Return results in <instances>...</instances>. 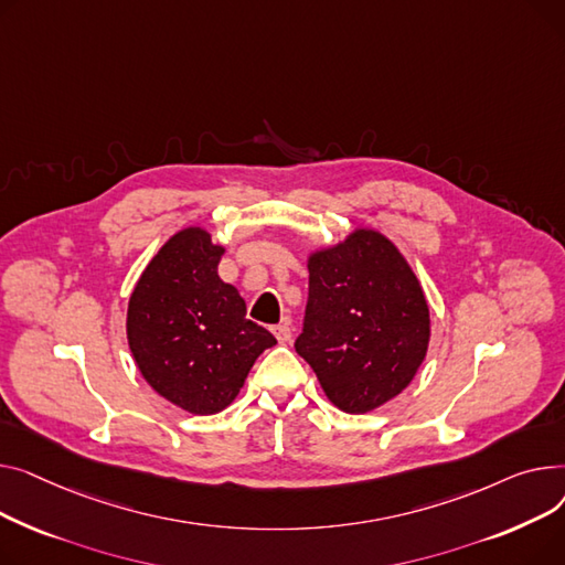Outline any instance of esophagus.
I'll list each match as a JSON object with an SVG mask.
<instances>
[{
  "label": "esophagus",
  "instance_id": "obj_1",
  "mask_svg": "<svg viewBox=\"0 0 565 565\" xmlns=\"http://www.w3.org/2000/svg\"><path fill=\"white\" fill-rule=\"evenodd\" d=\"M271 330H274V335H276V340H278L280 344H285V342L291 340V328H289L287 323H278V326H274Z\"/></svg>",
  "mask_w": 565,
  "mask_h": 565
}]
</instances>
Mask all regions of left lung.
Returning <instances> with one entry per match:
<instances>
[{"instance_id": "obj_1", "label": "left lung", "mask_w": 565, "mask_h": 565, "mask_svg": "<svg viewBox=\"0 0 565 565\" xmlns=\"http://www.w3.org/2000/svg\"><path fill=\"white\" fill-rule=\"evenodd\" d=\"M310 294L296 353L328 402L351 415L402 394L428 351V303L408 259L383 232L355 227L308 253Z\"/></svg>"}]
</instances>
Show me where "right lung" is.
<instances>
[{
    "mask_svg": "<svg viewBox=\"0 0 565 565\" xmlns=\"http://www.w3.org/2000/svg\"><path fill=\"white\" fill-rule=\"evenodd\" d=\"M223 253L205 227H182L148 262L127 303V344L141 376L191 415L227 408L259 353L276 344L246 319L237 287L218 278Z\"/></svg>",
    "mask_w": 565,
    "mask_h": 565,
    "instance_id": "1",
    "label": "right lung"
}]
</instances>
